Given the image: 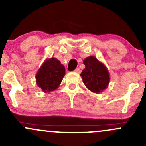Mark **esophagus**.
<instances>
[{
	"label": "esophagus",
	"instance_id": "esophagus-1",
	"mask_svg": "<svg viewBox=\"0 0 146 146\" xmlns=\"http://www.w3.org/2000/svg\"><path fill=\"white\" fill-rule=\"evenodd\" d=\"M74 71L76 72V73H80V68H76L75 69Z\"/></svg>",
	"mask_w": 146,
	"mask_h": 146
}]
</instances>
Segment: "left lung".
Segmentation results:
<instances>
[{"label":"left lung","instance_id":"1","mask_svg":"<svg viewBox=\"0 0 146 146\" xmlns=\"http://www.w3.org/2000/svg\"><path fill=\"white\" fill-rule=\"evenodd\" d=\"M85 68L80 76L86 87L93 93H98L107 88L110 76L107 68L94 56L83 60Z\"/></svg>","mask_w":146,"mask_h":146}]
</instances>
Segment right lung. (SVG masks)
Returning a JSON list of instances; mask_svg holds the SVG:
<instances>
[{
	"label": "right lung",
	"instance_id": "add662e5",
	"mask_svg": "<svg viewBox=\"0 0 146 146\" xmlns=\"http://www.w3.org/2000/svg\"><path fill=\"white\" fill-rule=\"evenodd\" d=\"M65 67L56 58L46 60L36 75V82L43 92L57 88L65 76Z\"/></svg>",
	"mask_w": 146,
	"mask_h": 146
}]
</instances>
